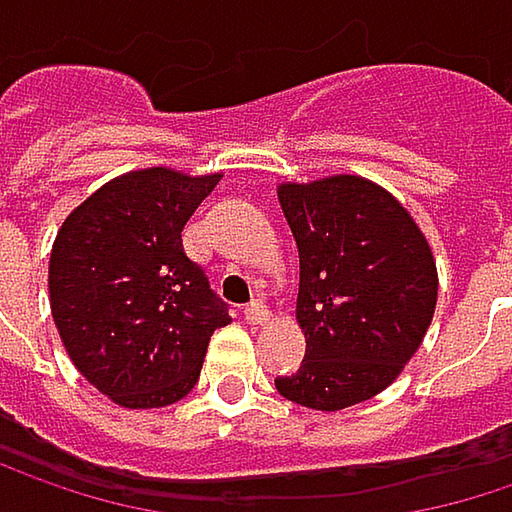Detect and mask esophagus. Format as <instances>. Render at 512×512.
Returning a JSON list of instances; mask_svg holds the SVG:
<instances>
[{
	"label": "esophagus",
	"instance_id": "34e87169",
	"mask_svg": "<svg viewBox=\"0 0 512 512\" xmlns=\"http://www.w3.org/2000/svg\"><path fill=\"white\" fill-rule=\"evenodd\" d=\"M243 316H246V322H252V325H266V322H269V307L260 302V299H255V302L246 304Z\"/></svg>",
	"mask_w": 512,
	"mask_h": 512
}]
</instances>
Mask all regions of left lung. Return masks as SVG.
Here are the masks:
<instances>
[{
  "label": "left lung",
  "instance_id": "8db88e82",
  "mask_svg": "<svg viewBox=\"0 0 512 512\" xmlns=\"http://www.w3.org/2000/svg\"><path fill=\"white\" fill-rule=\"evenodd\" d=\"M299 246L296 319L304 360L275 390L310 410H343L387 390L437 307V263L407 208L360 175L281 184Z\"/></svg>",
  "mask_w": 512,
  "mask_h": 512
}]
</instances>
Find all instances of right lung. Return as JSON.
Instances as JSON below:
<instances>
[{
	"instance_id": "add662e5",
	"label": "right lung",
	"mask_w": 512,
	"mask_h": 512,
	"mask_svg": "<svg viewBox=\"0 0 512 512\" xmlns=\"http://www.w3.org/2000/svg\"><path fill=\"white\" fill-rule=\"evenodd\" d=\"M222 175L166 166L125 172L64 219L49 257V304L75 369L119 407L190 393L228 307L181 231Z\"/></svg>"
}]
</instances>
